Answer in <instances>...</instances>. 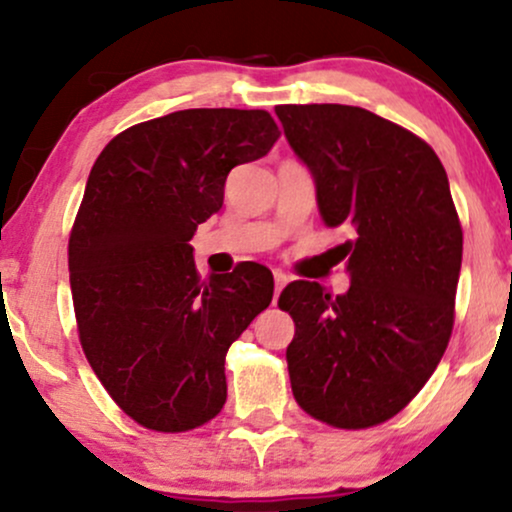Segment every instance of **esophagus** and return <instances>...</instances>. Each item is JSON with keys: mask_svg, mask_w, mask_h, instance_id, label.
Returning a JSON list of instances; mask_svg holds the SVG:
<instances>
[{"mask_svg": "<svg viewBox=\"0 0 512 512\" xmlns=\"http://www.w3.org/2000/svg\"><path fill=\"white\" fill-rule=\"evenodd\" d=\"M286 284H289V276L276 269V272H274V303L279 301V293H281V289H284Z\"/></svg>", "mask_w": 512, "mask_h": 512, "instance_id": "34e87169", "label": "esophagus"}]
</instances>
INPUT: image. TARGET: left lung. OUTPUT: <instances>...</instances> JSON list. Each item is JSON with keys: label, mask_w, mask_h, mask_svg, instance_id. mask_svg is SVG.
Listing matches in <instances>:
<instances>
[{"label": "left lung", "mask_w": 512, "mask_h": 512, "mask_svg": "<svg viewBox=\"0 0 512 512\" xmlns=\"http://www.w3.org/2000/svg\"><path fill=\"white\" fill-rule=\"evenodd\" d=\"M315 182L332 252L351 286L332 296L293 281L279 296L296 337L286 349L303 411L337 428L392 419L426 385L450 342L462 228L443 163L426 142L354 105H276Z\"/></svg>", "instance_id": "8db88e82"}]
</instances>
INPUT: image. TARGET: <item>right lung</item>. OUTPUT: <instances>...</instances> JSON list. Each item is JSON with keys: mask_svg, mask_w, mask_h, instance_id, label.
I'll use <instances>...</instances> for the list:
<instances>
[{"mask_svg": "<svg viewBox=\"0 0 512 512\" xmlns=\"http://www.w3.org/2000/svg\"><path fill=\"white\" fill-rule=\"evenodd\" d=\"M276 139L267 110L192 108L125 129L93 163L69 238L79 339L117 407L151 431L219 414L228 346L272 303L264 264L199 281L190 240L231 168Z\"/></svg>", "mask_w": 512, "mask_h": 512, "instance_id": "1", "label": "right lung"}]
</instances>
